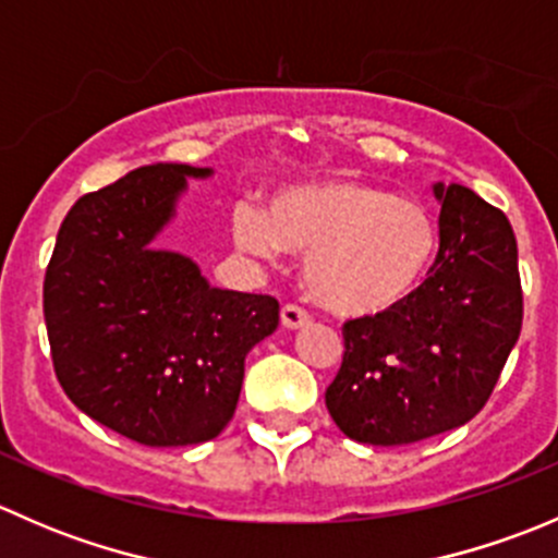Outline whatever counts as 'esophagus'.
<instances>
[{
	"label": "esophagus",
	"mask_w": 558,
	"mask_h": 558,
	"mask_svg": "<svg viewBox=\"0 0 558 558\" xmlns=\"http://www.w3.org/2000/svg\"><path fill=\"white\" fill-rule=\"evenodd\" d=\"M280 324H283L286 329H305V326L311 324V315L296 305H283V311H280Z\"/></svg>",
	"instance_id": "1"
}]
</instances>
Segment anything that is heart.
<instances>
[{"label": "heart", "mask_w": 558, "mask_h": 558, "mask_svg": "<svg viewBox=\"0 0 558 558\" xmlns=\"http://www.w3.org/2000/svg\"><path fill=\"white\" fill-rule=\"evenodd\" d=\"M234 240L262 258H278L283 247L305 253L307 294L342 318L402 305L437 253L426 207L359 178L294 185L275 196L269 216L243 205L234 213Z\"/></svg>", "instance_id": "1"}]
</instances>
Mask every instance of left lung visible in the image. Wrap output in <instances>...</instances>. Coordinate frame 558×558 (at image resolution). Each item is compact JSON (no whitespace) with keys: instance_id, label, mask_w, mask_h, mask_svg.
<instances>
[{"instance_id":"left-lung-1","label":"left lung","mask_w":558,"mask_h":558,"mask_svg":"<svg viewBox=\"0 0 558 558\" xmlns=\"http://www.w3.org/2000/svg\"><path fill=\"white\" fill-rule=\"evenodd\" d=\"M440 251L393 311L342 326V367L326 408L342 435L408 446L481 413L519 342V247L502 210L466 185L435 183Z\"/></svg>"}]
</instances>
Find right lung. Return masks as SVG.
Here are the masks:
<instances>
[{"mask_svg":"<svg viewBox=\"0 0 558 558\" xmlns=\"http://www.w3.org/2000/svg\"><path fill=\"white\" fill-rule=\"evenodd\" d=\"M150 165L81 196L45 269L56 378L86 415L150 448L207 442L238 408L245 356L278 329V300L216 289L196 262L156 251L189 178Z\"/></svg>","mask_w":558,"mask_h":558,"instance_id":"1","label":"right lung"}]
</instances>
